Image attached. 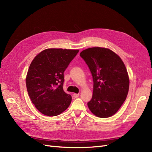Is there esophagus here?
<instances>
[{
  "label": "esophagus",
  "mask_w": 152,
  "mask_h": 152,
  "mask_svg": "<svg viewBox=\"0 0 152 152\" xmlns=\"http://www.w3.org/2000/svg\"><path fill=\"white\" fill-rule=\"evenodd\" d=\"M73 98H78L79 96V94H76V93H74L73 94Z\"/></svg>",
  "instance_id": "34e87169"
}]
</instances>
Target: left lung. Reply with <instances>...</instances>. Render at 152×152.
<instances>
[{
	"instance_id": "1",
	"label": "left lung",
	"mask_w": 152,
	"mask_h": 152,
	"mask_svg": "<svg viewBox=\"0 0 152 152\" xmlns=\"http://www.w3.org/2000/svg\"><path fill=\"white\" fill-rule=\"evenodd\" d=\"M80 56L93 76V97L87 103L89 110L100 118L113 115L128 94L129 79L125 65L117 54L107 48H88Z\"/></svg>"
}]
</instances>
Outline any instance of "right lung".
I'll return each instance as SVG.
<instances>
[{"label": "right lung", "mask_w": 152, "mask_h": 152, "mask_svg": "<svg viewBox=\"0 0 152 152\" xmlns=\"http://www.w3.org/2000/svg\"><path fill=\"white\" fill-rule=\"evenodd\" d=\"M79 50L47 49L31 61L26 77L30 98L47 116L61 114L70 106L72 96L63 91L64 72Z\"/></svg>", "instance_id": "right-lung-1"}]
</instances>
